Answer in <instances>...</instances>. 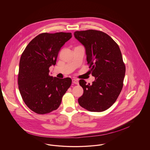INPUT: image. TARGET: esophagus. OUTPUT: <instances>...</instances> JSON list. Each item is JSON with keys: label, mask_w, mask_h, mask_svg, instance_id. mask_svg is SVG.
<instances>
[{"label": "esophagus", "mask_w": 150, "mask_h": 150, "mask_svg": "<svg viewBox=\"0 0 150 150\" xmlns=\"http://www.w3.org/2000/svg\"><path fill=\"white\" fill-rule=\"evenodd\" d=\"M72 83H74V84H79L78 80H76V79H72Z\"/></svg>", "instance_id": "34e87169"}]
</instances>
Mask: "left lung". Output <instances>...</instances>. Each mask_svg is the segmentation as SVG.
Here are the masks:
<instances>
[{
	"instance_id": "left-lung-1",
	"label": "left lung",
	"mask_w": 150,
	"mask_h": 150,
	"mask_svg": "<svg viewBox=\"0 0 150 150\" xmlns=\"http://www.w3.org/2000/svg\"><path fill=\"white\" fill-rule=\"evenodd\" d=\"M74 36L84 46L90 72L95 77L92 84L80 80L84 93L79 104L89 111H105L115 102L123 86L125 66L119 47L100 31H76Z\"/></svg>"
}]
</instances>
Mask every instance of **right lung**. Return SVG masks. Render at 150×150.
Masks as SVG:
<instances>
[{
    "label": "right lung",
    "mask_w": 150,
    "mask_h": 150,
    "mask_svg": "<svg viewBox=\"0 0 150 150\" xmlns=\"http://www.w3.org/2000/svg\"><path fill=\"white\" fill-rule=\"evenodd\" d=\"M71 33H44L34 38L22 54L18 84L22 100L38 114L57 110L71 79L53 78L49 68L56 64L61 48L71 38Z\"/></svg>",
    "instance_id": "add662e5"
}]
</instances>
